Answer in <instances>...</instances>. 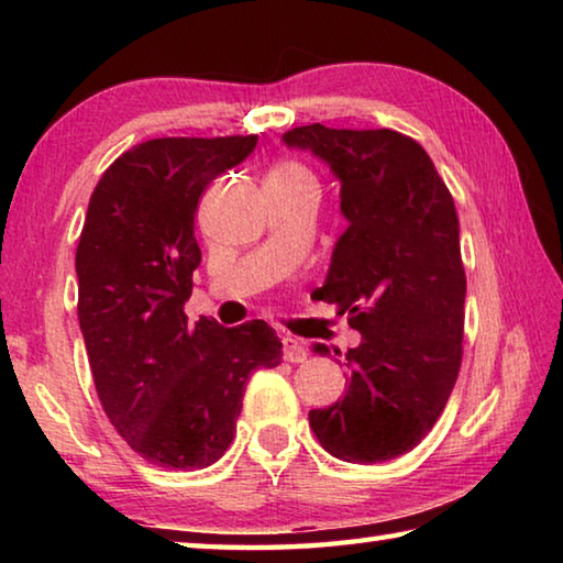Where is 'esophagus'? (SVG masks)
Listing matches in <instances>:
<instances>
[{
    "instance_id": "esophagus-1",
    "label": "esophagus",
    "mask_w": 563,
    "mask_h": 563,
    "mask_svg": "<svg viewBox=\"0 0 563 563\" xmlns=\"http://www.w3.org/2000/svg\"><path fill=\"white\" fill-rule=\"evenodd\" d=\"M280 342H283V355L288 362H305V360H308V347H305L302 342L295 340L292 335H283Z\"/></svg>"
}]
</instances>
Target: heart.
I'll return each mask as SVG.
<instances>
[{"label":"heart","instance_id":"b5f03b06","mask_svg":"<svg viewBox=\"0 0 563 563\" xmlns=\"http://www.w3.org/2000/svg\"><path fill=\"white\" fill-rule=\"evenodd\" d=\"M265 184H273V186H302V184H310L316 186V178L308 170V166L300 164V161L295 158H283L275 164L268 176H265Z\"/></svg>","mask_w":563,"mask_h":563}]
</instances>
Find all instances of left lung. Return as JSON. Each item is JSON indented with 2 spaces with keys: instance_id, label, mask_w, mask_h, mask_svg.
<instances>
[{
  "instance_id": "obj_1",
  "label": "left lung",
  "mask_w": 563,
  "mask_h": 563,
  "mask_svg": "<svg viewBox=\"0 0 563 563\" xmlns=\"http://www.w3.org/2000/svg\"><path fill=\"white\" fill-rule=\"evenodd\" d=\"M283 139L340 178L350 225L320 292L362 335L345 355V395L310 409V427L338 460H395L432 430L462 367L466 275L454 198L427 151L393 129L310 123Z\"/></svg>"
}]
</instances>
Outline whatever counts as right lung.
<instances>
[{
	"mask_svg": "<svg viewBox=\"0 0 563 563\" xmlns=\"http://www.w3.org/2000/svg\"><path fill=\"white\" fill-rule=\"evenodd\" d=\"M258 136H168L133 146L103 170L76 247L79 325L103 412L133 452L166 470L221 460L245 383L283 345L265 320L190 325L201 247L194 218L216 176Z\"/></svg>",
	"mask_w": 563,
	"mask_h": 563,
	"instance_id": "add662e5",
	"label": "right lung"
}]
</instances>
